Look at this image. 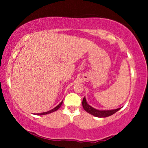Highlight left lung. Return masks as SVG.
<instances>
[{
	"mask_svg": "<svg viewBox=\"0 0 148 148\" xmlns=\"http://www.w3.org/2000/svg\"><path fill=\"white\" fill-rule=\"evenodd\" d=\"M82 106L83 108L87 112L90 113V114L94 115V116L96 117H100V118H102V117H107L110 116V115H112L114 114L115 112H116L117 111L119 110L121 108L114 109V110H96L94 108H92V106H90L88 103L86 102V98H84L83 99L82 102Z\"/></svg>",
	"mask_w": 148,
	"mask_h": 148,
	"instance_id": "obj_1",
	"label": "left lung"
}]
</instances>
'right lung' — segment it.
<instances>
[{
	"mask_svg": "<svg viewBox=\"0 0 148 148\" xmlns=\"http://www.w3.org/2000/svg\"><path fill=\"white\" fill-rule=\"evenodd\" d=\"M63 101V100H62ZM62 101L58 105V106H56L55 108H54L53 109H52V110H49V111H47V112H42V113H38V114H38V115H44V114H50V113H51V112H54V111H56V110H57L58 108H60V106H61L62 105Z\"/></svg>",
	"mask_w": 148,
	"mask_h": 148,
	"instance_id": "add662e5",
	"label": "right lung"
}]
</instances>
